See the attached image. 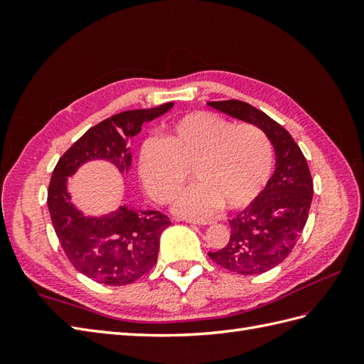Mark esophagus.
Returning <instances> with one entry per match:
<instances>
[{
  "label": "esophagus",
  "instance_id": "34e87169",
  "mask_svg": "<svg viewBox=\"0 0 364 364\" xmlns=\"http://www.w3.org/2000/svg\"><path fill=\"white\" fill-rule=\"evenodd\" d=\"M183 222L192 223V225H211L213 220H197V219H181Z\"/></svg>",
  "mask_w": 364,
  "mask_h": 364
}]
</instances>
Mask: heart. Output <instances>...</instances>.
Returning a JSON list of instances; mask_svg holds the SVG:
<instances>
[{
    "label": "heart",
    "mask_w": 364,
    "mask_h": 364,
    "mask_svg": "<svg viewBox=\"0 0 364 364\" xmlns=\"http://www.w3.org/2000/svg\"><path fill=\"white\" fill-rule=\"evenodd\" d=\"M272 162L264 131L213 112L183 115L166 129L164 141L146 137L137 156L145 188L161 203L180 192L191 168L197 183L173 203L188 218H208L222 206L230 211L249 206L267 184Z\"/></svg>",
    "instance_id": "1"
}]
</instances>
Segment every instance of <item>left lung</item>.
Here are the masks:
<instances>
[{
  "label": "left lung",
  "instance_id": "left-lung-1",
  "mask_svg": "<svg viewBox=\"0 0 364 364\" xmlns=\"http://www.w3.org/2000/svg\"><path fill=\"white\" fill-rule=\"evenodd\" d=\"M230 117L264 131L275 151V170L253 202L230 220L227 247L208 252L222 267L241 275H258L280 264L304 230L313 200V180L304 153L282 125L239 100L208 103Z\"/></svg>",
  "mask_w": 364,
  "mask_h": 364
}]
</instances>
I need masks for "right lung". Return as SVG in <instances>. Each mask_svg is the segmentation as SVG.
<instances>
[{"label": "right lung", "mask_w": 364, "mask_h": 364, "mask_svg": "<svg viewBox=\"0 0 364 364\" xmlns=\"http://www.w3.org/2000/svg\"><path fill=\"white\" fill-rule=\"evenodd\" d=\"M173 107L166 103L151 109L125 111L87 129L53 170L48 211L60 245L75 269L97 283L123 286L136 282L156 264L159 239L168 225L167 215L123 203L105 214H86L73 203L68 178L94 161L109 162L120 175L133 167L129 141L144 123Z\"/></svg>", "instance_id": "right-lung-1"}]
</instances>
